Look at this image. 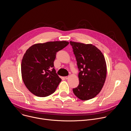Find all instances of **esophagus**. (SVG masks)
<instances>
[{
	"label": "esophagus",
	"instance_id": "34e87169",
	"mask_svg": "<svg viewBox=\"0 0 131 131\" xmlns=\"http://www.w3.org/2000/svg\"><path fill=\"white\" fill-rule=\"evenodd\" d=\"M68 76L65 77V79H68Z\"/></svg>",
	"mask_w": 131,
	"mask_h": 131
}]
</instances>
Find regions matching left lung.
Wrapping results in <instances>:
<instances>
[{
  "instance_id": "left-lung-1",
  "label": "left lung",
  "mask_w": 131,
  "mask_h": 131,
  "mask_svg": "<svg viewBox=\"0 0 131 131\" xmlns=\"http://www.w3.org/2000/svg\"><path fill=\"white\" fill-rule=\"evenodd\" d=\"M79 69L78 86L72 89L78 99L86 101L95 97L105 83L107 67L104 56L91 44L70 41Z\"/></svg>"
}]
</instances>
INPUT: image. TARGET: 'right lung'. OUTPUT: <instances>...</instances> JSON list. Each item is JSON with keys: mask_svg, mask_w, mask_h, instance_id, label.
<instances>
[{"mask_svg": "<svg viewBox=\"0 0 131 131\" xmlns=\"http://www.w3.org/2000/svg\"><path fill=\"white\" fill-rule=\"evenodd\" d=\"M69 44L66 41L37 43L29 48L21 63L23 81L28 90L38 97L53 93L62 79L56 73V54Z\"/></svg>", "mask_w": 131, "mask_h": 131, "instance_id": "add662e5", "label": "right lung"}]
</instances>
